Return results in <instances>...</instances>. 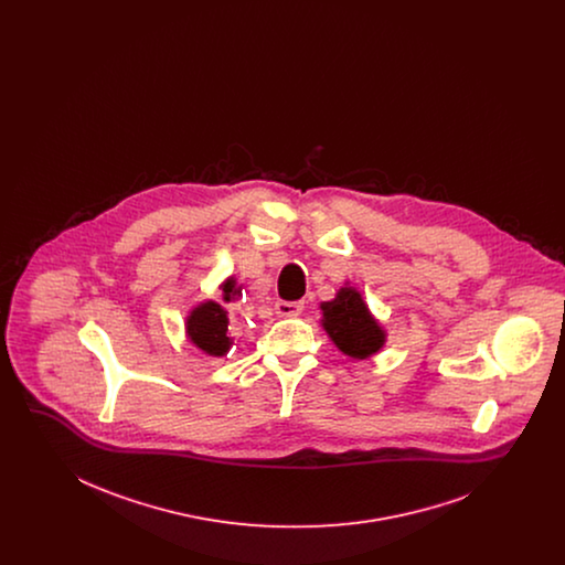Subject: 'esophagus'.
<instances>
[{"label": "esophagus", "instance_id": "obj_1", "mask_svg": "<svg viewBox=\"0 0 565 565\" xmlns=\"http://www.w3.org/2000/svg\"><path fill=\"white\" fill-rule=\"evenodd\" d=\"M302 307H305V305H302L300 300H277L275 313H277L279 318H296V316H300Z\"/></svg>", "mask_w": 565, "mask_h": 565}]
</instances>
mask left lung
Listing matches in <instances>:
<instances>
[{
  "instance_id": "obj_1",
  "label": "left lung",
  "mask_w": 565,
  "mask_h": 565,
  "mask_svg": "<svg viewBox=\"0 0 565 565\" xmlns=\"http://www.w3.org/2000/svg\"><path fill=\"white\" fill-rule=\"evenodd\" d=\"M320 309L323 330L345 355L366 360L385 345V330L355 288H341L332 300L322 302Z\"/></svg>"
}]
</instances>
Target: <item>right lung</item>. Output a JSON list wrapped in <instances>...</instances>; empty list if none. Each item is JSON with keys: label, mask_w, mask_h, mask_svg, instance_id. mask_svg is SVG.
<instances>
[{"label": "right lung", "mask_w": 565, "mask_h": 565, "mask_svg": "<svg viewBox=\"0 0 565 565\" xmlns=\"http://www.w3.org/2000/svg\"><path fill=\"white\" fill-rule=\"evenodd\" d=\"M224 302L235 300L242 295V286H237L235 277H228L222 284ZM186 334L190 343L207 355H226L233 348V337L228 334V311L214 300H205L196 305L186 318Z\"/></svg>", "instance_id": "obj_1"}]
</instances>
